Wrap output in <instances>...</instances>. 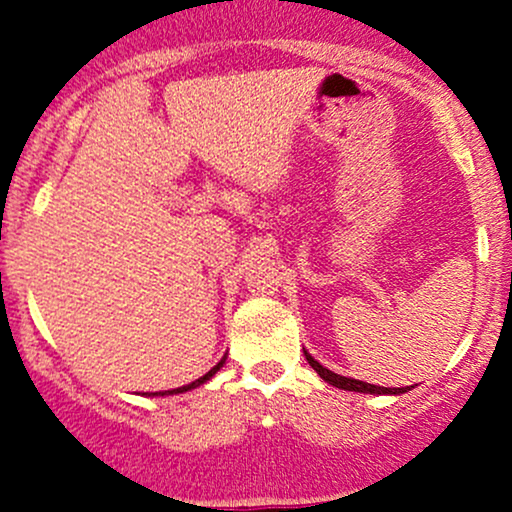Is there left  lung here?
Instances as JSON below:
<instances>
[{"label":"left lung","instance_id":"left-lung-1","mask_svg":"<svg viewBox=\"0 0 512 512\" xmlns=\"http://www.w3.org/2000/svg\"><path fill=\"white\" fill-rule=\"evenodd\" d=\"M304 358H307V363L317 370V375L321 377L324 382L333 384V387L338 389H346V392H360V394H392V396H399V394H406L411 392V387H377V384H367L363 380H353V377H343L338 375V372H331L329 367H324L319 363V360H314L312 355L304 350Z\"/></svg>","mask_w":512,"mask_h":512}]
</instances>
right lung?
Returning <instances> with one entry per match:
<instances>
[{"label":"right lung","mask_w":512,"mask_h":512,"mask_svg":"<svg viewBox=\"0 0 512 512\" xmlns=\"http://www.w3.org/2000/svg\"><path fill=\"white\" fill-rule=\"evenodd\" d=\"M225 360H227V355H225V358L220 360V363H217L215 367H212V370H208V372H205L203 377H198V380L191 382V384H183V387H179V389H169V392H147V396H171V394H183V392H191V389L200 387V384H205V382H208V380H212V377H215L217 372H220V367L225 365Z\"/></svg>","instance_id":"1"}]
</instances>
